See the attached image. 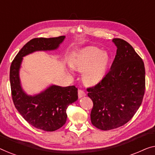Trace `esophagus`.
I'll return each mask as SVG.
<instances>
[{
    "label": "esophagus",
    "mask_w": 155,
    "mask_h": 155,
    "mask_svg": "<svg viewBox=\"0 0 155 155\" xmlns=\"http://www.w3.org/2000/svg\"><path fill=\"white\" fill-rule=\"evenodd\" d=\"M85 95H86L85 92H84L83 90H78V97H79V98H81V97H84Z\"/></svg>",
    "instance_id": "34e87169"
}]
</instances>
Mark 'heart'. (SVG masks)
Wrapping results in <instances>:
<instances>
[{
	"mask_svg": "<svg viewBox=\"0 0 155 155\" xmlns=\"http://www.w3.org/2000/svg\"><path fill=\"white\" fill-rule=\"evenodd\" d=\"M109 56L97 47H90L80 52L70 61V65L75 71L82 72L84 83L94 85L101 81L107 73Z\"/></svg>",
	"mask_w": 155,
	"mask_h": 155,
	"instance_id": "1",
	"label": "heart"
}]
</instances>
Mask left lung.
Returning <instances> with one entry per match:
<instances>
[{
	"instance_id": "left-lung-1",
	"label": "left lung",
	"mask_w": 155,
	"mask_h": 155,
	"mask_svg": "<svg viewBox=\"0 0 155 155\" xmlns=\"http://www.w3.org/2000/svg\"><path fill=\"white\" fill-rule=\"evenodd\" d=\"M116 55L111 69L98 84L87 88L93 101L92 125L102 130L117 128L128 122L143 101L145 71L142 58L133 46L121 39H113Z\"/></svg>"
}]
</instances>
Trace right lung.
Here are the masks:
<instances>
[{
	"instance_id": "obj_1",
	"label": "right lung",
	"mask_w": 155,
	"mask_h": 155,
	"mask_svg": "<svg viewBox=\"0 0 155 155\" xmlns=\"http://www.w3.org/2000/svg\"><path fill=\"white\" fill-rule=\"evenodd\" d=\"M65 38L61 36L30 40L21 48L10 65V82L15 107L29 124L44 131L56 130L65 124L68 107L78 99V89L74 85L52 84L39 94L28 95L21 85L20 69L23 57L35 51L56 50Z\"/></svg>"
}]
</instances>
